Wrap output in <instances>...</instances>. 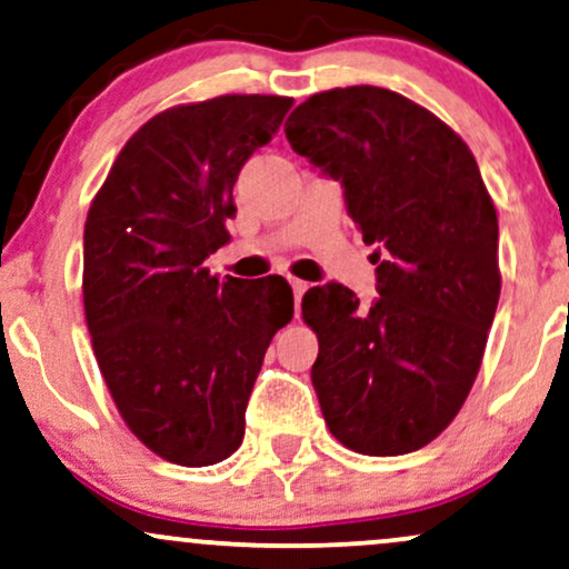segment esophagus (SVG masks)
<instances>
[{"label": "esophagus", "instance_id": "34e87169", "mask_svg": "<svg viewBox=\"0 0 569 569\" xmlns=\"http://www.w3.org/2000/svg\"><path fill=\"white\" fill-rule=\"evenodd\" d=\"M289 283L293 289V297H297V302H299V299H302V293L307 291V283H305V280H299V278H289Z\"/></svg>", "mask_w": 569, "mask_h": 569}]
</instances>
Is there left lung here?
<instances>
[{"label":"left lung","instance_id":"left-lung-1","mask_svg":"<svg viewBox=\"0 0 569 569\" xmlns=\"http://www.w3.org/2000/svg\"><path fill=\"white\" fill-rule=\"evenodd\" d=\"M286 139L342 184L363 243L377 246L369 307L335 280L302 299L326 426L352 452H415L455 420L479 375L500 299L492 198L452 128L375 84L310 96Z\"/></svg>","mask_w":569,"mask_h":569}]
</instances>
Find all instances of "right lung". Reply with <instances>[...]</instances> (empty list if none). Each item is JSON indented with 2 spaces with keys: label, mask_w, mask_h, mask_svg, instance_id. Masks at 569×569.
Returning <instances> with one entry per match:
<instances>
[{
  "label": "right lung",
  "mask_w": 569,
  "mask_h": 569,
  "mask_svg": "<svg viewBox=\"0 0 569 569\" xmlns=\"http://www.w3.org/2000/svg\"><path fill=\"white\" fill-rule=\"evenodd\" d=\"M293 98L219 96L154 114L130 136L84 221V321L126 426L176 466L240 447L272 337L293 316L286 278L211 276L230 240L240 168Z\"/></svg>",
  "instance_id": "1"
}]
</instances>
